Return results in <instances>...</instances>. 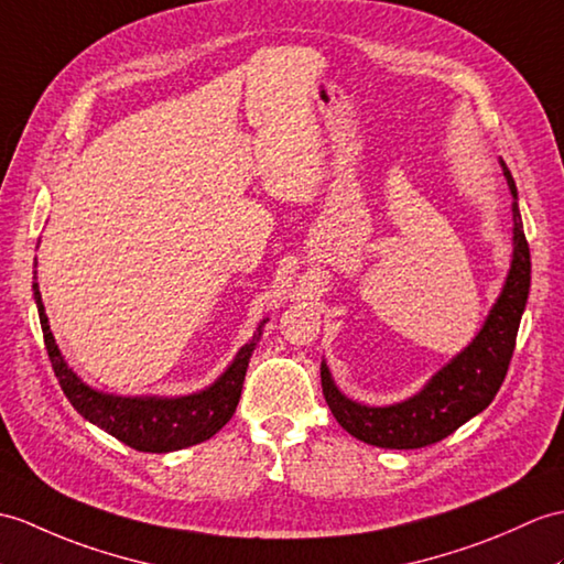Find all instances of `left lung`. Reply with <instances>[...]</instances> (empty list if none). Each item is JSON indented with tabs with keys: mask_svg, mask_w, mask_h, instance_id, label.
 I'll return each instance as SVG.
<instances>
[{
	"mask_svg": "<svg viewBox=\"0 0 564 564\" xmlns=\"http://www.w3.org/2000/svg\"><path fill=\"white\" fill-rule=\"evenodd\" d=\"M512 192L514 252L502 293L478 336L430 379L415 397L391 405H365L344 397L322 362V391L334 417L360 442L382 449H421L444 440L470 417L486 411L500 391L512 360L517 332L531 285V254L517 204L514 177L502 163Z\"/></svg>",
	"mask_w": 564,
	"mask_h": 564,
	"instance_id": "left-lung-1",
	"label": "left lung"
}]
</instances>
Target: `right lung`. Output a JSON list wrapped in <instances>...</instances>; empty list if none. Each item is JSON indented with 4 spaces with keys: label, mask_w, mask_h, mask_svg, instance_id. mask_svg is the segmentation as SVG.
<instances>
[{
    "label": "right lung",
    "mask_w": 564,
    "mask_h": 564,
    "mask_svg": "<svg viewBox=\"0 0 564 564\" xmlns=\"http://www.w3.org/2000/svg\"><path fill=\"white\" fill-rule=\"evenodd\" d=\"M33 295L37 305V317H41L43 326L47 356L52 362V370H55L59 379L64 397L69 399V403L88 423L98 425L115 440L124 442L127 447L151 454H165L192 447V444H199L208 437H214L216 432L230 421L242 394L247 365H250V356L261 336V326L267 322L264 319L259 324L252 341L238 350V356L232 358L228 370L204 391L175 399L115 397L98 389H90L76 377L67 360L62 358V352L55 344V336L50 332L37 283H33Z\"/></svg>",
    "instance_id": "obj_1"
}]
</instances>
